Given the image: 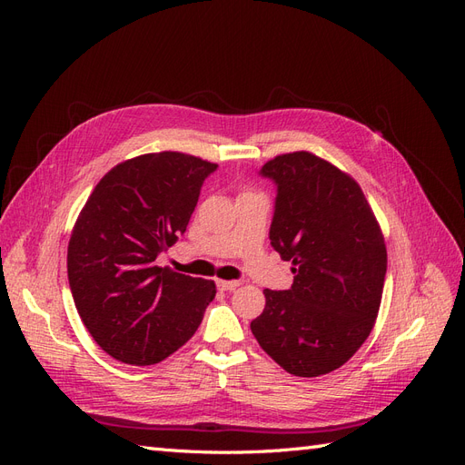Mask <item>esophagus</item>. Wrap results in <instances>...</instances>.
<instances>
[{"label":"esophagus","mask_w":465,"mask_h":465,"mask_svg":"<svg viewBox=\"0 0 465 465\" xmlns=\"http://www.w3.org/2000/svg\"><path fill=\"white\" fill-rule=\"evenodd\" d=\"M238 285H241V283H238V281H223V279L217 281V287L221 291H234Z\"/></svg>","instance_id":"1"}]
</instances>
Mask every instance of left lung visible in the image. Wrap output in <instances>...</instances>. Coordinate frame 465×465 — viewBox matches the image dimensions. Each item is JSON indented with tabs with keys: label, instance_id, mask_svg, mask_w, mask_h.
<instances>
[{
	"label": "left lung",
	"instance_id": "obj_1",
	"mask_svg": "<svg viewBox=\"0 0 465 465\" xmlns=\"http://www.w3.org/2000/svg\"><path fill=\"white\" fill-rule=\"evenodd\" d=\"M262 174L277 184L270 241L294 277L287 291H263L265 308L250 330L289 374H328L374 328L388 263L384 234L355 178L314 153L277 154Z\"/></svg>",
	"mask_w": 465,
	"mask_h": 465
}]
</instances>
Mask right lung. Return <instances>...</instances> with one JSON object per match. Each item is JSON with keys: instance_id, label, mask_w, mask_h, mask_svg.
<instances>
[{"instance_id": "right-lung-1", "label": "right lung", "mask_w": 465, "mask_h": 465, "mask_svg": "<svg viewBox=\"0 0 465 465\" xmlns=\"http://www.w3.org/2000/svg\"><path fill=\"white\" fill-rule=\"evenodd\" d=\"M215 163L178 151L128 159L101 178L67 246L77 312L103 351L120 362L164 361L200 328L213 281L154 263L186 231Z\"/></svg>"}]
</instances>
